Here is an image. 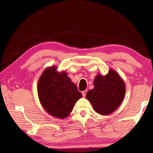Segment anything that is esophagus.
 I'll return each instance as SVG.
<instances>
[{
    "label": "esophagus",
    "instance_id": "esophagus-1",
    "mask_svg": "<svg viewBox=\"0 0 153 153\" xmlns=\"http://www.w3.org/2000/svg\"><path fill=\"white\" fill-rule=\"evenodd\" d=\"M86 93H87V90H84V91L82 92L83 97H85V96H86Z\"/></svg>",
    "mask_w": 153,
    "mask_h": 153
}]
</instances>
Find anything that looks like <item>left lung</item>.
<instances>
[{
	"instance_id": "1",
	"label": "left lung",
	"mask_w": 153,
	"mask_h": 153,
	"mask_svg": "<svg viewBox=\"0 0 153 153\" xmlns=\"http://www.w3.org/2000/svg\"><path fill=\"white\" fill-rule=\"evenodd\" d=\"M94 86L86 97L97 113L109 115L120 107L126 94V85L117 71L110 69L106 76L98 74L94 79Z\"/></svg>"
}]
</instances>
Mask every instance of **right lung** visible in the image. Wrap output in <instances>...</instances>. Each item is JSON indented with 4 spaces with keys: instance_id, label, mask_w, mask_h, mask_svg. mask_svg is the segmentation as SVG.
I'll use <instances>...</instances> for the list:
<instances>
[{
    "instance_id": "1",
    "label": "right lung",
    "mask_w": 153,
    "mask_h": 153,
    "mask_svg": "<svg viewBox=\"0 0 153 153\" xmlns=\"http://www.w3.org/2000/svg\"><path fill=\"white\" fill-rule=\"evenodd\" d=\"M56 69V66H51L43 71L38 79V95L46 112L55 117L64 119L71 113L82 95L66 72Z\"/></svg>"
}]
</instances>
